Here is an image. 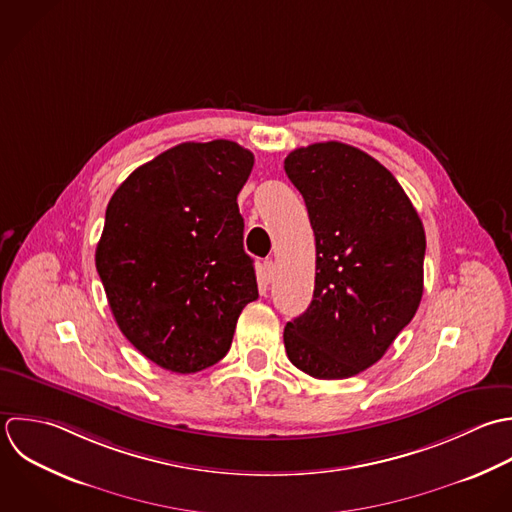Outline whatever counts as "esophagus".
<instances>
[{
	"label": "esophagus",
	"instance_id": "1",
	"mask_svg": "<svg viewBox=\"0 0 512 512\" xmlns=\"http://www.w3.org/2000/svg\"><path fill=\"white\" fill-rule=\"evenodd\" d=\"M273 275H275V263H273V259H267V261L263 263V281H265V283H271Z\"/></svg>",
	"mask_w": 512,
	"mask_h": 512
}]
</instances>
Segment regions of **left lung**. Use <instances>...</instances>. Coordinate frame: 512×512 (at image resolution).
<instances>
[{
	"label": "left lung",
	"instance_id": "obj_1",
	"mask_svg": "<svg viewBox=\"0 0 512 512\" xmlns=\"http://www.w3.org/2000/svg\"><path fill=\"white\" fill-rule=\"evenodd\" d=\"M285 173L317 249L313 301L287 323L285 351L315 379H349L375 365L419 309L423 221L393 173L353 145L299 147Z\"/></svg>",
	"mask_w": 512,
	"mask_h": 512
}]
</instances>
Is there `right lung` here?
<instances>
[{
	"label": "right lung",
	"mask_w": 512,
	"mask_h": 512,
	"mask_svg": "<svg viewBox=\"0 0 512 512\" xmlns=\"http://www.w3.org/2000/svg\"><path fill=\"white\" fill-rule=\"evenodd\" d=\"M253 163L235 141H187L137 167L109 199L99 279L121 333L167 371L221 361L259 297L237 205Z\"/></svg>",
	"instance_id": "obj_1"
}]
</instances>
